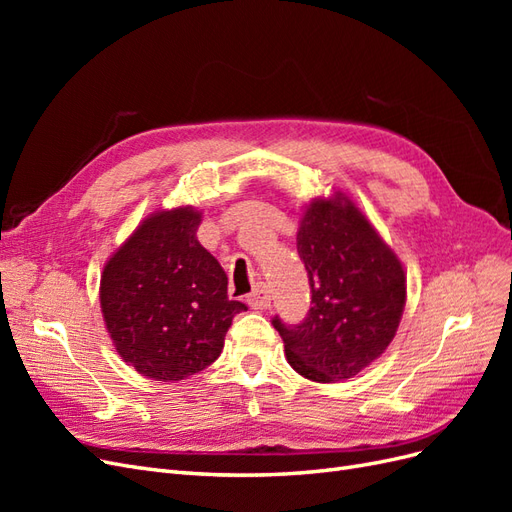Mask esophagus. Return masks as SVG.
I'll return each instance as SVG.
<instances>
[{"instance_id": "1", "label": "esophagus", "mask_w": 512, "mask_h": 512, "mask_svg": "<svg viewBox=\"0 0 512 512\" xmlns=\"http://www.w3.org/2000/svg\"><path fill=\"white\" fill-rule=\"evenodd\" d=\"M247 303H250L254 309H267L271 305V294L265 284H256L254 290L247 294Z\"/></svg>"}]
</instances>
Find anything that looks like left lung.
I'll return each mask as SVG.
<instances>
[{"label": "left lung", "mask_w": 512, "mask_h": 512, "mask_svg": "<svg viewBox=\"0 0 512 512\" xmlns=\"http://www.w3.org/2000/svg\"><path fill=\"white\" fill-rule=\"evenodd\" d=\"M297 250L312 307L301 324L275 316L273 327L297 374L314 382L348 380L393 342L406 305L404 267L342 192L305 207Z\"/></svg>", "instance_id": "1"}]
</instances>
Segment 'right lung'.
Returning <instances> with one entry per match:
<instances>
[{
  "mask_svg": "<svg viewBox=\"0 0 512 512\" xmlns=\"http://www.w3.org/2000/svg\"><path fill=\"white\" fill-rule=\"evenodd\" d=\"M194 207L151 213L106 260L100 307L121 359L138 374L177 382L218 359L245 303L228 299V277L196 239Z\"/></svg>",
  "mask_w": 512,
  "mask_h": 512,
  "instance_id": "obj_1",
  "label": "right lung"
}]
</instances>
